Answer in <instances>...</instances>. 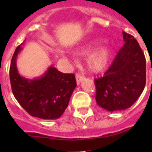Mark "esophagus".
<instances>
[{
	"label": "esophagus",
	"instance_id": "1",
	"mask_svg": "<svg viewBox=\"0 0 152 152\" xmlns=\"http://www.w3.org/2000/svg\"><path fill=\"white\" fill-rule=\"evenodd\" d=\"M84 79V76H83V75H81V74L80 73H77L76 75V83H77V84H80V83L83 81V80Z\"/></svg>",
	"mask_w": 152,
	"mask_h": 152
}]
</instances>
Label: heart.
I'll use <instances>...</instances> for the list:
<instances>
[{
    "mask_svg": "<svg viewBox=\"0 0 152 152\" xmlns=\"http://www.w3.org/2000/svg\"><path fill=\"white\" fill-rule=\"evenodd\" d=\"M87 53L86 50L79 51V54H84ZM112 57V50L110 46H101L91 53L88 55L87 58V64L88 69L94 72L102 71L108 65Z\"/></svg>",
    "mask_w": 152,
    "mask_h": 152,
    "instance_id": "obj_1",
    "label": "heart"
}]
</instances>
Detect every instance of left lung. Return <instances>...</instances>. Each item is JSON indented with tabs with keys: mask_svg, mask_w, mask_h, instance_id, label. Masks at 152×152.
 <instances>
[{
	"mask_svg": "<svg viewBox=\"0 0 152 152\" xmlns=\"http://www.w3.org/2000/svg\"><path fill=\"white\" fill-rule=\"evenodd\" d=\"M125 43L102 77L95 79V99L108 111L129 108L146 83V59L134 37L122 32Z\"/></svg>",
	"mask_w": 152,
	"mask_h": 152,
	"instance_id": "obj_1",
	"label": "left lung"
}]
</instances>
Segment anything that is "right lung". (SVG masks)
Returning <instances> with one entry per match:
<instances>
[{"label":"right lung","mask_w":152,"mask_h":152,"mask_svg":"<svg viewBox=\"0 0 152 152\" xmlns=\"http://www.w3.org/2000/svg\"><path fill=\"white\" fill-rule=\"evenodd\" d=\"M21 50L20 46L15 49L9 69L11 87L15 99L32 117L46 120L59 118L76 87L75 75L62 73L51 66L39 78H24L19 74L16 67V57Z\"/></svg>","instance_id":"add662e5"}]
</instances>
